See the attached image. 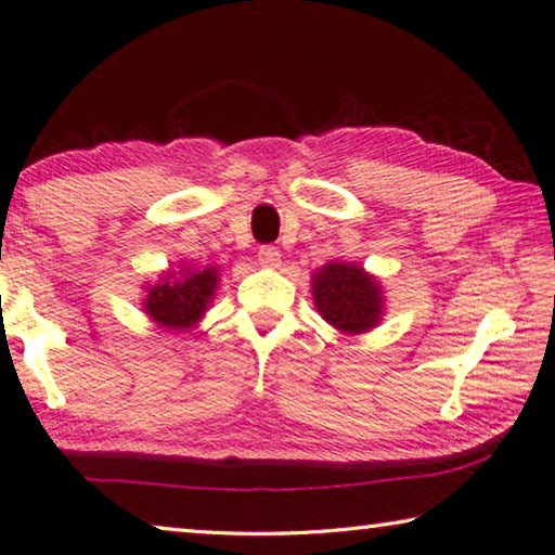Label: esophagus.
<instances>
[{"label":"esophagus","instance_id":"1","mask_svg":"<svg viewBox=\"0 0 555 555\" xmlns=\"http://www.w3.org/2000/svg\"><path fill=\"white\" fill-rule=\"evenodd\" d=\"M259 263L261 267H267V269H276V267H281V251L276 249V246H271V244H267V246H259Z\"/></svg>","mask_w":555,"mask_h":555}]
</instances>
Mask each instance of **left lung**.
<instances>
[{"instance_id": "obj_1", "label": "left lung", "mask_w": 555, "mask_h": 555, "mask_svg": "<svg viewBox=\"0 0 555 555\" xmlns=\"http://www.w3.org/2000/svg\"><path fill=\"white\" fill-rule=\"evenodd\" d=\"M313 301L323 321L343 333L375 328L383 313L377 281L356 263L331 261L313 276Z\"/></svg>"}]
</instances>
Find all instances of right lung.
Segmentation results:
<instances>
[{
	"label": "right lung",
	"instance_id": "obj_1",
	"mask_svg": "<svg viewBox=\"0 0 555 555\" xmlns=\"http://www.w3.org/2000/svg\"><path fill=\"white\" fill-rule=\"evenodd\" d=\"M215 288V267H207L202 271L184 269V274L175 281L172 274H167L153 288H147L145 313L157 325H165V328H190L192 323L202 319Z\"/></svg>",
	"mask_w": 555,
	"mask_h": 555
}]
</instances>
